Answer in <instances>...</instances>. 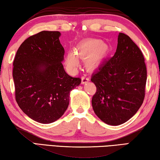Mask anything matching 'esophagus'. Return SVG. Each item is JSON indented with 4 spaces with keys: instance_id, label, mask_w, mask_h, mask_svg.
<instances>
[{
    "instance_id": "1",
    "label": "esophagus",
    "mask_w": 160,
    "mask_h": 160,
    "mask_svg": "<svg viewBox=\"0 0 160 160\" xmlns=\"http://www.w3.org/2000/svg\"><path fill=\"white\" fill-rule=\"evenodd\" d=\"M88 81H89V78L87 77V76H83V77H82V84H84V83L88 82Z\"/></svg>"
}]
</instances>
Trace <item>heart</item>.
<instances>
[{
	"instance_id": "1",
	"label": "heart",
	"mask_w": 160,
	"mask_h": 160,
	"mask_svg": "<svg viewBox=\"0 0 160 160\" xmlns=\"http://www.w3.org/2000/svg\"><path fill=\"white\" fill-rule=\"evenodd\" d=\"M109 52L107 44L99 39H88L78 45L74 53H68L66 61L70 68H75L78 63V58L85 60L86 66L88 69H95L99 67L107 57Z\"/></svg>"
}]
</instances>
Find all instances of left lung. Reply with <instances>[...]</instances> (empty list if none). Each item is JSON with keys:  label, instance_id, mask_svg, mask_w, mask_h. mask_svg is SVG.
<instances>
[{"label": "left lung", "instance_id": "obj_1", "mask_svg": "<svg viewBox=\"0 0 160 160\" xmlns=\"http://www.w3.org/2000/svg\"><path fill=\"white\" fill-rule=\"evenodd\" d=\"M91 81L97 87L92 100L96 115L112 126L124 124L138 111L145 95L147 68L142 51L119 33L114 56L99 66Z\"/></svg>", "mask_w": 160, "mask_h": 160}]
</instances>
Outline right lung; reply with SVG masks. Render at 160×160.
<instances>
[{"instance_id": "obj_1", "label": "right lung", "mask_w": 160, "mask_h": 160, "mask_svg": "<svg viewBox=\"0 0 160 160\" xmlns=\"http://www.w3.org/2000/svg\"><path fill=\"white\" fill-rule=\"evenodd\" d=\"M60 36L59 31H43L30 36L21 43L13 61L16 102L27 116L41 124L62 117L70 92L82 82L63 68L65 51Z\"/></svg>"}]
</instances>
